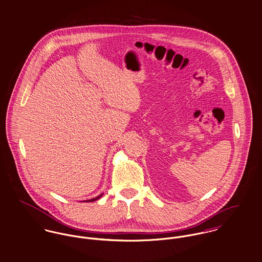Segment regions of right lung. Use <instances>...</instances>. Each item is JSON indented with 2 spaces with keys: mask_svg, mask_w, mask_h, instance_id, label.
<instances>
[{
  "mask_svg": "<svg viewBox=\"0 0 262 262\" xmlns=\"http://www.w3.org/2000/svg\"><path fill=\"white\" fill-rule=\"evenodd\" d=\"M101 196H102V194H101V195H99V196H98V197H96V198H94V199H91V200H88V202H92V201H95V200H97V199H99V198H100V197H101Z\"/></svg>",
  "mask_w": 262,
  "mask_h": 262,
  "instance_id": "obj_1",
  "label": "right lung"
}]
</instances>
